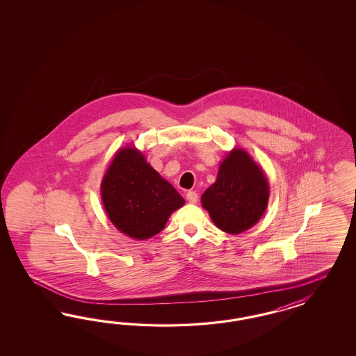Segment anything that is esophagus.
I'll return each mask as SVG.
<instances>
[{
    "instance_id": "obj_1",
    "label": "esophagus",
    "mask_w": 356,
    "mask_h": 356,
    "mask_svg": "<svg viewBox=\"0 0 356 356\" xmlns=\"http://www.w3.org/2000/svg\"><path fill=\"white\" fill-rule=\"evenodd\" d=\"M186 200H188V202H191V204H195V202L198 201V194L193 192V191H189V192L186 193Z\"/></svg>"
}]
</instances>
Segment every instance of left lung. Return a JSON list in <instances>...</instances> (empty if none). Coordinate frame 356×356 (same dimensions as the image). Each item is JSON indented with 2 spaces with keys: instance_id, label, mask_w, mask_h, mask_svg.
Returning a JSON list of instances; mask_svg holds the SVG:
<instances>
[{
  "instance_id": "left-lung-1",
  "label": "left lung",
  "mask_w": 356,
  "mask_h": 356,
  "mask_svg": "<svg viewBox=\"0 0 356 356\" xmlns=\"http://www.w3.org/2000/svg\"><path fill=\"white\" fill-rule=\"evenodd\" d=\"M269 181L247 151L235 147L219 164L216 183L201 197L219 229L237 235L254 226L269 202Z\"/></svg>"
}]
</instances>
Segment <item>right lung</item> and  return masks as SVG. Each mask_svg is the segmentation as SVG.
I'll return each mask as SVG.
<instances>
[{"label":"right lung","mask_w":356,"mask_h":356,"mask_svg":"<svg viewBox=\"0 0 356 356\" xmlns=\"http://www.w3.org/2000/svg\"><path fill=\"white\" fill-rule=\"evenodd\" d=\"M104 210L120 232L147 240L162 231L168 218L185 204L134 146L121 147L100 184Z\"/></svg>","instance_id":"obj_1"}]
</instances>
